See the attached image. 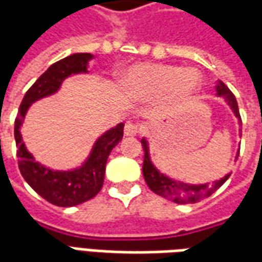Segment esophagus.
<instances>
[{"mask_svg": "<svg viewBox=\"0 0 262 262\" xmlns=\"http://www.w3.org/2000/svg\"><path fill=\"white\" fill-rule=\"evenodd\" d=\"M140 132V127L137 123H133V122H127L125 125V135L126 136H136L137 133Z\"/></svg>", "mask_w": 262, "mask_h": 262, "instance_id": "34e87169", "label": "esophagus"}]
</instances>
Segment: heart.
<instances>
[{
    "label": "heart",
    "mask_w": 262,
    "mask_h": 262,
    "mask_svg": "<svg viewBox=\"0 0 262 262\" xmlns=\"http://www.w3.org/2000/svg\"><path fill=\"white\" fill-rule=\"evenodd\" d=\"M122 84L130 97L151 99L161 95L167 105L177 106L199 90L201 74L195 69L140 63L126 71Z\"/></svg>",
    "instance_id": "obj_1"
}]
</instances>
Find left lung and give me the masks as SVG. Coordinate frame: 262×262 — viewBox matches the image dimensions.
<instances>
[{
	"mask_svg": "<svg viewBox=\"0 0 262 262\" xmlns=\"http://www.w3.org/2000/svg\"><path fill=\"white\" fill-rule=\"evenodd\" d=\"M216 95L217 97L225 98L227 105L230 106L233 111V114L236 115V118L240 119V112H238V105H237L236 97L233 95V92L227 88L223 81H217L216 84ZM143 151H144V160H143V177L146 180V184L148 188L153 191L154 193H157L160 196L170 199L176 203H196L199 201H202L205 198L210 196L212 193L219 189L223 184H225L230 172L226 174L223 178H220L219 181H214L212 185L209 184H187V182L177 181L172 180L170 177H167L163 174L161 171L156 168V165L151 163L150 159V153H148V143L147 140L143 137L142 139ZM237 157H238V151H237ZM236 157V159H237Z\"/></svg>",
	"mask_w": 262,
	"mask_h": 262,
	"instance_id": "1",
	"label": "left lung"
}]
</instances>
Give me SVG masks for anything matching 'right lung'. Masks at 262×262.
<instances>
[{
    "label": "right lung",
    "mask_w": 262,
    "mask_h": 262,
    "mask_svg": "<svg viewBox=\"0 0 262 262\" xmlns=\"http://www.w3.org/2000/svg\"><path fill=\"white\" fill-rule=\"evenodd\" d=\"M92 57L91 53H74L50 66L28 90L15 119L14 133L20 174L40 196L56 206L69 208L80 205L90 201L101 191L109 154L122 140L125 125L119 123L98 137L82 165L69 171L52 170L36 161L22 140L20 126L32 103L56 94L63 81L70 75L88 73L86 67Z\"/></svg>",
    "instance_id": "right-lung-1"
}]
</instances>
